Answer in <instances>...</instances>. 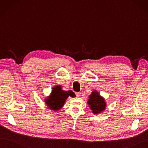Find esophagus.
Segmentation results:
<instances>
[{"label":"esophagus","mask_w":148,"mask_h":148,"mask_svg":"<svg viewBox=\"0 0 148 148\" xmlns=\"http://www.w3.org/2000/svg\"><path fill=\"white\" fill-rule=\"evenodd\" d=\"M75 95H76V96H77V97H80V95H81V93H80V92H75Z\"/></svg>","instance_id":"esophagus-1"}]
</instances>
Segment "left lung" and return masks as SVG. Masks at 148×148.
I'll list each match as a JSON object with an SVG mask.
<instances>
[{
    "mask_svg": "<svg viewBox=\"0 0 148 148\" xmlns=\"http://www.w3.org/2000/svg\"><path fill=\"white\" fill-rule=\"evenodd\" d=\"M88 97L89 99L87 103L92 113L97 114L105 110L106 102L104 98L102 97L96 90L92 91Z\"/></svg>",
    "mask_w": 148,
    "mask_h": 148,
    "instance_id": "1",
    "label": "left lung"
}]
</instances>
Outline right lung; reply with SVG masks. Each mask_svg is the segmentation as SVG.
I'll return each instance as SVG.
<instances>
[{"mask_svg":"<svg viewBox=\"0 0 148 148\" xmlns=\"http://www.w3.org/2000/svg\"><path fill=\"white\" fill-rule=\"evenodd\" d=\"M69 96L75 97V95L71 90H63L61 85H56L53 87L51 95L46 98L45 102L48 108L56 112L63 107Z\"/></svg>","mask_w":148,"mask_h":148,"instance_id":"right-lung-1","label":"right lung"}]
</instances>
